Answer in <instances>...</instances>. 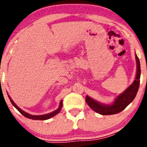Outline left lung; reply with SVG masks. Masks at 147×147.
Here are the masks:
<instances>
[{
	"label": "left lung",
	"instance_id": "1",
	"mask_svg": "<svg viewBox=\"0 0 147 147\" xmlns=\"http://www.w3.org/2000/svg\"><path fill=\"white\" fill-rule=\"evenodd\" d=\"M136 62H137V74H136V80L132 85L127 88L124 93H121L120 96L116 98L113 105H102V104L96 102L93 98L86 96L85 101L90 108L101 115H113V114L121 112L122 110H124L133 101L137 94L138 88H139L140 77H141L140 61L136 54Z\"/></svg>",
	"mask_w": 147,
	"mask_h": 147
}]
</instances>
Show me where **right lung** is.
I'll return each mask as SVG.
<instances>
[{
  "label": "right lung",
  "instance_id": "obj_1",
  "mask_svg": "<svg viewBox=\"0 0 147 147\" xmlns=\"http://www.w3.org/2000/svg\"><path fill=\"white\" fill-rule=\"evenodd\" d=\"M9 98L10 101H11V104L13 105V106L15 107V108L17 109V110L19 111V112L20 113L22 114L23 115H24L25 117L28 118V119H33V120H46V119H50V118H52L53 116H54L55 115H57V113H59V112H60L61 110V108H62V102L61 101L60 102V105H59V107L57 109V110H56L55 111H54V112L51 113H49V114H46V115H31V114H28L27 113L24 112L23 110H22L21 109H20L19 107L17 106L16 105H15V103L14 102H13L12 100H11V98H10L9 96Z\"/></svg>",
  "mask_w": 147,
  "mask_h": 147
}]
</instances>
